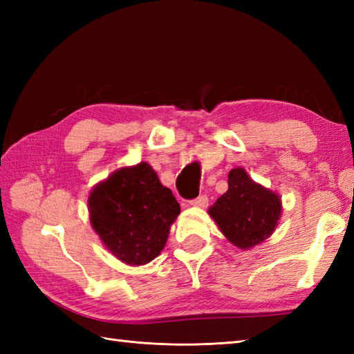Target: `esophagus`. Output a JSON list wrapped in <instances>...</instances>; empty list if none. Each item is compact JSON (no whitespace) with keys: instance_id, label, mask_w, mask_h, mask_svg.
Wrapping results in <instances>:
<instances>
[{"instance_id":"1","label":"esophagus","mask_w":354,"mask_h":354,"mask_svg":"<svg viewBox=\"0 0 354 354\" xmlns=\"http://www.w3.org/2000/svg\"><path fill=\"white\" fill-rule=\"evenodd\" d=\"M207 204H208V198L205 196V194H202V196H199V198H196V199L190 201V205H192V207L204 208V207H207Z\"/></svg>"}]
</instances>
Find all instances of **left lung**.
<instances>
[{
  "instance_id": "obj_1",
  "label": "left lung",
  "mask_w": 354,
  "mask_h": 354,
  "mask_svg": "<svg viewBox=\"0 0 354 354\" xmlns=\"http://www.w3.org/2000/svg\"><path fill=\"white\" fill-rule=\"evenodd\" d=\"M280 194L255 183L243 167L228 173V190L208 214L230 243L251 250L272 236L281 217Z\"/></svg>"
}]
</instances>
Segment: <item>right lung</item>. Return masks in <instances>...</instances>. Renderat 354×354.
Here are the masks:
<instances>
[{"instance_id":"add662e5","label":"right lung","mask_w":354,"mask_h":354,"mask_svg":"<svg viewBox=\"0 0 354 354\" xmlns=\"http://www.w3.org/2000/svg\"><path fill=\"white\" fill-rule=\"evenodd\" d=\"M88 212L108 251L126 265L142 266L164 250L181 207L150 164L142 161L95 184L88 196Z\"/></svg>"}]
</instances>
